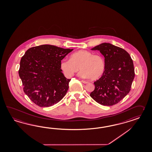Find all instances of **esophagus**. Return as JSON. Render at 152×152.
I'll use <instances>...</instances> for the list:
<instances>
[{"label":"esophagus","instance_id":"obj_1","mask_svg":"<svg viewBox=\"0 0 152 152\" xmlns=\"http://www.w3.org/2000/svg\"><path fill=\"white\" fill-rule=\"evenodd\" d=\"M82 83H85V84H86V83H88V82L87 81H84V80H82Z\"/></svg>","mask_w":152,"mask_h":152}]
</instances>
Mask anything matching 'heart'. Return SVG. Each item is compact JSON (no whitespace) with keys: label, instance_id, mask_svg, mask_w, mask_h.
<instances>
[{"label":"heart","instance_id":"b5f03b06","mask_svg":"<svg viewBox=\"0 0 152 152\" xmlns=\"http://www.w3.org/2000/svg\"><path fill=\"white\" fill-rule=\"evenodd\" d=\"M60 67L66 77H71L76 72L81 70L79 76L92 80H98L103 75L105 70L103 57L98 54L81 50L70 56V59H64L60 62Z\"/></svg>","mask_w":152,"mask_h":152}]
</instances>
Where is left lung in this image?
I'll use <instances>...</instances> for the list:
<instances>
[{
	"instance_id": "1",
	"label": "left lung",
	"mask_w": 152,
	"mask_h": 152,
	"mask_svg": "<svg viewBox=\"0 0 152 152\" xmlns=\"http://www.w3.org/2000/svg\"><path fill=\"white\" fill-rule=\"evenodd\" d=\"M91 50H99L104 56L105 70L94 82L95 89L90 96L101 105H113L131 90L134 77L133 61L125 50L109 43H103Z\"/></svg>"
}]
</instances>
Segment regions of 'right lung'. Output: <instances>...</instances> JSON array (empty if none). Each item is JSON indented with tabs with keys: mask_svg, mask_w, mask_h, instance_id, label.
Instances as JSON below:
<instances>
[{
	"mask_svg": "<svg viewBox=\"0 0 152 152\" xmlns=\"http://www.w3.org/2000/svg\"><path fill=\"white\" fill-rule=\"evenodd\" d=\"M73 50L45 45L25 52L20 61L19 76L24 92L34 103L48 107L65 96L71 79L64 76L60 64Z\"/></svg>",
	"mask_w": 152,
	"mask_h": 152,
	"instance_id": "obj_1",
	"label": "right lung"
}]
</instances>
